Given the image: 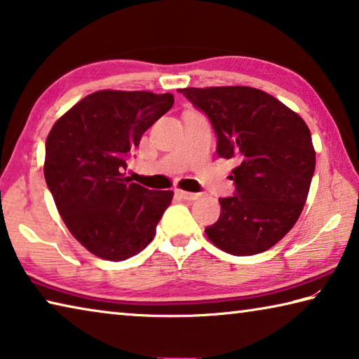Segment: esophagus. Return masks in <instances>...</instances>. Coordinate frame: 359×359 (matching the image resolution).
Returning a JSON list of instances; mask_svg holds the SVG:
<instances>
[{
	"label": "esophagus",
	"instance_id": "obj_1",
	"mask_svg": "<svg viewBox=\"0 0 359 359\" xmlns=\"http://www.w3.org/2000/svg\"><path fill=\"white\" fill-rule=\"evenodd\" d=\"M175 194H177L179 198H182V199H187V201H194V199H198L199 196H201V194L199 193H190V191H184V190H175Z\"/></svg>",
	"mask_w": 359,
	"mask_h": 359
}]
</instances>
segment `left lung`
<instances>
[{
  "label": "left lung",
  "mask_w": 359,
  "mask_h": 359,
  "mask_svg": "<svg viewBox=\"0 0 359 359\" xmlns=\"http://www.w3.org/2000/svg\"><path fill=\"white\" fill-rule=\"evenodd\" d=\"M208 115L217 154L236 158L234 194L205 228L212 244L236 257L266 252L294 226L315 171L311 130L274 96L252 87L182 88Z\"/></svg>",
  "instance_id": "8db88e82"
}]
</instances>
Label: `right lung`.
<instances>
[{
    "label": "right lung",
    "instance_id": "add662e5",
    "mask_svg": "<svg viewBox=\"0 0 359 359\" xmlns=\"http://www.w3.org/2000/svg\"><path fill=\"white\" fill-rule=\"evenodd\" d=\"M172 104L171 93L101 90L48 133L47 187L69 233L96 257L128 259L154 239L174 193L135 184L123 169L144 133Z\"/></svg>",
    "mask_w": 359,
    "mask_h": 359
}]
</instances>
